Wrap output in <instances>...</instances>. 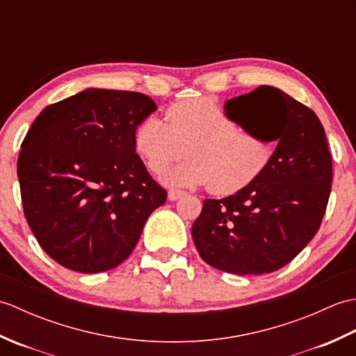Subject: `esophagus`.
<instances>
[{"instance_id": "34e87169", "label": "esophagus", "mask_w": 356, "mask_h": 356, "mask_svg": "<svg viewBox=\"0 0 356 356\" xmlns=\"http://www.w3.org/2000/svg\"><path fill=\"white\" fill-rule=\"evenodd\" d=\"M182 195H185V193L180 191V190H170V191H168V199H170L171 202L179 200L180 197H182Z\"/></svg>"}]
</instances>
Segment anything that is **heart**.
Segmentation results:
<instances>
[{"instance_id": "1", "label": "heart", "mask_w": 356, "mask_h": 356, "mask_svg": "<svg viewBox=\"0 0 356 356\" xmlns=\"http://www.w3.org/2000/svg\"><path fill=\"white\" fill-rule=\"evenodd\" d=\"M166 124L149 116L136 127L133 143L147 168L159 174L190 157L165 174L170 185H208L216 194H231L251 184L266 166L272 148L261 145L231 124L223 108L209 97L172 104Z\"/></svg>"}]
</instances>
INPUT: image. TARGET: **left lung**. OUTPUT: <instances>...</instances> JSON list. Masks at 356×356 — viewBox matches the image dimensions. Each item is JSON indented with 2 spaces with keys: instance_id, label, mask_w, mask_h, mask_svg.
<instances>
[{
  "instance_id": "8db88e82",
  "label": "left lung",
  "mask_w": 356,
  "mask_h": 356,
  "mask_svg": "<svg viewBox=\"0 0 356 356\" xmlns=\"http://www.w3.org/2000/svg\"><path fill=\"white\" fill-rule=\"evenodd\" d=\"M228 104L232 119L254 120L260 139L277 147L251 184L203 202L191 236L209 266L269 274L303 251L326 213L332 188L326 133L311 108L275 87L260 86Z\"/></svg>"
}]
</instances>
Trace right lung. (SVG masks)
Listing matches in <instances>:
<instances>
[{
  "label": "right lung",
  "instance_id": "1",
  "mask_svg": "<svg viewBox=\"0 0 356 356\" xmlns=\"http://www.w3.org/2000/svg\"><path fill=\"white\" fill-rule=\"evenodd\" d=\"M157 110L151 97L87 88L45 107L18 157L22 208L38 243L61 266H119L166 191L136 154L133 136Z\"/></svg>",
  "mask_w": 356,
  "mask_h": 356
}]
</instances>
